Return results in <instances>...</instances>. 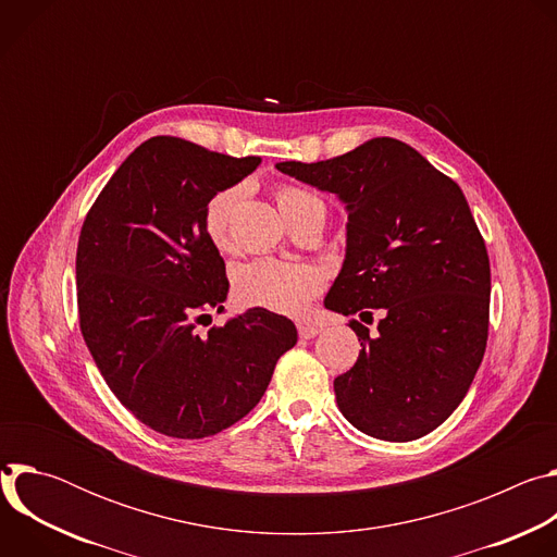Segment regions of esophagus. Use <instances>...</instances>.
<instances>
[{
	"instance_id": "obj_1",
	"label": "esophagus",
	"mask_w": 557,
	"mask_h": 557,
	"mask_svg": "<svg viewBox=\"0 0 557 557\" xmlns=\"http://www.w3.org/2000/svg\"><path fill=\"white\" fill-rule=\"evenodd\" d=\"M297 333H299L301 339H312L317 333H320V329L310 326V324H299V326H297Z\"/></svg>"
}]
</instances>
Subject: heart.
<instances>
[{
    "mask_svg": "<svg viewBox=\"0 0 557 557\" xmlns=\"http://www.w3.org/2000/svg\"><path fill=\"white\" fill-rule=\"evenodd\" d=\"M280 211L290 220L304 207L320 202L306 189L284 185L275 194ZM243 200V187H226L213 194L205 207L202 226L209 243L218 249L231 247V224L237 205ZM324 290V273L304 262H284L260 258L243 264L233 275V295L243 306L264 308L277 314H299L310 299Z\"/></svg>",
    "mask_w": 557,
    "mask_h": 557,
    "instance_id": "obj_1",
    "label": "heart"
}]
</instances>
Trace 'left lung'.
Returning a JSON list of instances; mask_svg holds the SVG:
<instances>
[{
	"instance_id": "obj_1",
	"label": "left lung",
	"mask_w": 557,
	"mask_h": 557,
	"mask_svg": "<svg viewBox=\"0 0 557 557\" xmlns=\"http://www.w3.org/2000/svg\"><path fill=\"white\" fill-rule=\"evenodd\" d=\"M277 170L346 202L348 249L326 308L361 320L383 310L374 333L350 322L361 350L335 379L342 414L381 441L430 434L465 399L490 335V256L460 187L387 136Z\"/></svg>"
}]
</instances>
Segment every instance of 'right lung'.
<instances>
[{"instance_id": "1", "label": "right lung", "mask_w": 557, "mask_h": 557, "mask_svg": "<svg viewBox=\"0 0 557 557\" xmlns=\"http://www.w3.org/2000/svg\"><path fill=\"white\" fill-rule=\"evenodd\" d=\"M258 165L260 156L153 136L125 158L84 220L78 326L116 399L158 434L205 438L245 419L297 342L295 324L264 308L198 331L228 290L205 207Z\"/></svg>"}]
</instances>
